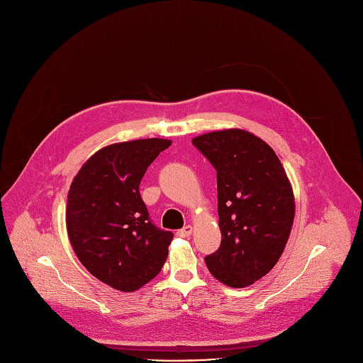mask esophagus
<instances>
[{"label": "esophagus", "instance_id": "1", "mask_svg": "<svg viewBox=\"0 0 363 363\" xmlns=\"http://www.w3.org/2000/svg\"><path fill=\"white\" fill-rule=\"evenodd\" d=\"M191 233H193V227H191V225H186L184 228L179 230V231L176 233V235L180 237V238H186V237H189Z\"/></svg>", "mask_w": 363, "mask_h": 363}]
</instances>
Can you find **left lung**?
<instances>
[{"mask_svg":"<svg viewBox=\"0 0 363 363\" xmlns=\"http://www.w3.org/2000/svg\"><path fill=\"white\" fill-rule=\"evenodd\" d=\"M191 143L216 170L222 240L206 266L227 286L253 285L281 259L292 230L295 199L284 165L263 139L242 129Z\"/></svg>","mask_w":363,"mask_h":363,"instance_id":"left-lung-1","label":"left lung"}]
</instances>
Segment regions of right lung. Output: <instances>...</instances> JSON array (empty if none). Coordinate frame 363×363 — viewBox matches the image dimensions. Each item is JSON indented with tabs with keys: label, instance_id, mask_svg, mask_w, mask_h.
Returning <instances> with one entry per match:
<instances>
[{
	"label": "right lung",
	"instance_id": "obj_1",
	"mask_svg": "<svg viewBox=\"0 0 363 363\" xmlns=\"http://www.w3.org/2000/svg\"><path fill=\"white\" fill-rule=\"evenodd\" d=\"M169 139L111 144L91 155L74 177L67 205V231L78 257L94 277L133 292L160 273L173 233L157 228L139 184Z\"/></svg>",
	"mask_w": 363,
	"mask_h": 363
}]
</instances>
